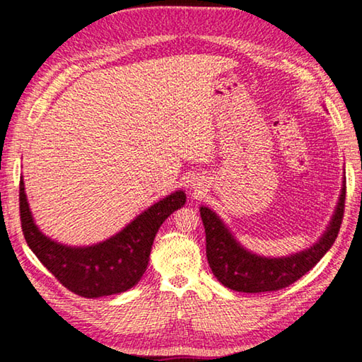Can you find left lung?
I'll list each match as a JSON object with an SVG mask.
<instances>
[{
  "label": "left lung",
  "mask_w": 362,
  "mask_h": 362,
  "mask_svg": "<svg viewBox=\"0 0 362 362\" xmlns=\"http://www.w3.org/2000/svg\"><path fill=\"white\" fill-rule=\"evenodd\" d=\"M345 194L346 187L343 180L332 220L320 241L302 252L278 259L249 252L235 240L217 214L203 206L199 212L206 230V255L214 276L231 291L249 293L279 291L296 283L332 247L343 220Z\"/></svg>",
  "instance_id": "8db88e82"
}]
</instances>
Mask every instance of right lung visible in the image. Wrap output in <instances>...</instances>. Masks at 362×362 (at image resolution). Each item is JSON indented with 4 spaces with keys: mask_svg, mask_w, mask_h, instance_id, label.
Returning <instances> with one entry per match:
<instances>
[{
    "mask_svg": "<svg viewBox=\"0 0 362 362\" xmlns=\"http://www.w3.org/2000/svg\"><path fill=\"white\" fill-rule=\"evenodd\" d=\"M182 189L148 207L110 240L86 247L64 246L38 230L21 179V223L28 247L66 289L86 298L121 293L144 276L159 226L185 204Z\"/></svg>",
    "mask_w": 362,
    "mask_h": 362,
    "instance_id": "1",
    "label": "right lung"
}]
</instances>
